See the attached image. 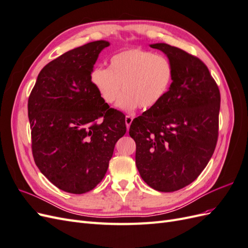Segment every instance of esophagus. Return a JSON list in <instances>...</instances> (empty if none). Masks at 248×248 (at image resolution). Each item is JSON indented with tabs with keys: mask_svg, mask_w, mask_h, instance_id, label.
Here are the masks:
<instances>
[{
	"mask_svg": "<svg viewBox=\"0 0 248 248\" xmlns=\"http://www.w3.org/2000/svg\"><path fill=\"white\" fill-rule=\"evenodd\" d=\"M132 120H133V118L131 116H126L125 117V124H126L127 129H129V127H130L131 123H132Z\"/></svg>",
	"mask_w": 248,
	"mask_h": 248,
	"instance_id": "esophagus-1",
	"label": "esophagus"
}]
</instances>
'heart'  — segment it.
<instances>
[{
  "instance_id": "b5f03b06",
  "label": "heart",
  "mask_w": 248,
  "mask_h": 248,
  "mask_svg": "<svg viewBox=\"0 0 248 248\" xmlns=\"http://www.w3.org/2000/svg\"><path fill=\"white\" fill-rule=\"evenodd\" d=\"M90 79L104 103H114L122 87L119 108L130 111L140 107L148 110L158 106L170 91L174 67L166 56L129 48L112 56L108 68H94Z\"/></svg>"
}]
</instances>
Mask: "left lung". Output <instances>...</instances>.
<instances>
[{"instance_id":"1","label":"left lung","mask_w":248,"mask_h":248,"mask_svg":"<svg viewBox=\"0 0 248 248\" xmlns=\"http://www.w3.org/2000/svg\"><path fill=\"white\" fill-rule=\"evenodd\" d=\"M150 46L167 55L174 79L158 106L133 120L129 134L141 179L155 190L171 192L193 182L214 153L220 93L199 58L167 43Z\"/></svg>"}]
</instances>
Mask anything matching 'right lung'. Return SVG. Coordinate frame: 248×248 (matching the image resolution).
<instances>
[{
    "label": "right lung",
    "instance_id": "right-lung-1",
    "mask_svg": "<svg viewBox=\"0 0 248 248\" xmlns=\"http://www.w3.org/2000/svg\"><path fill=\"white\" fill-rule=\"evenodd\" d=\"M108 46L93 41L52 60L29 97L35 163L66 192L85 193L101 182L116 142L126 132L125 115L104 103L90 79Z\"/></svg>",
    "mask_w": 248,
    "mask_h": 248
}]
</instances>
